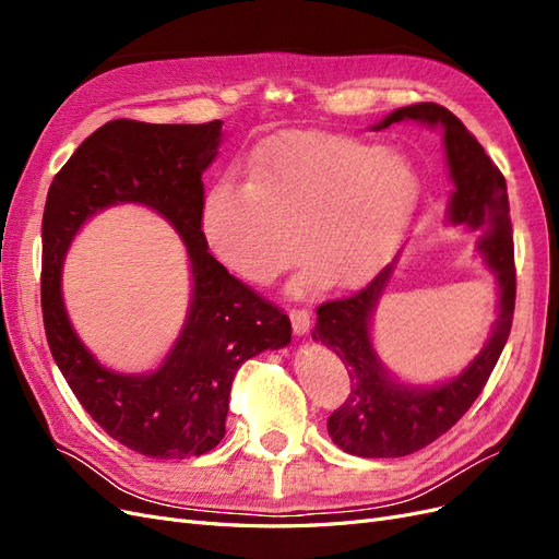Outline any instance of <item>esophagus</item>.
<instances>
[{
    "mask_svg": "<svg viewBox=\"0 0 559 559\" xmlns=\"http://www.w3.org/2000/svg\"><path fill=\"white\" fill-rule=\"evenodd\" d=\"M292 326L296 335H306L310 331V312L308 310H292Z\"/></svg>",
    "mask_w": 559,
    "mask_h": 559,
    "instance_id": "1",
    "label": "esophagus"
}]
</instances>
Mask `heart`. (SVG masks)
Here are the masks:
<instances>
[{
  "label": "heart",
  "instance_id": "heart-1",
  "mask_svg": "<svg viewBox=\"0 0 559 559\" xmlns=\"http://www.w3.org/2000/svg\"><path fill=\"white\" fill-rule=\"evenodd\" d=\"M419 202L408 156L326 132H286L249 160V179L226 175L202 202V233L235 275L273 282L302 249L296 292L354 289L394 257ZM301 245H297V238Z\"/></svg>",
  "mask_w": 559,
  "mask_h": 559
}]
</instances>
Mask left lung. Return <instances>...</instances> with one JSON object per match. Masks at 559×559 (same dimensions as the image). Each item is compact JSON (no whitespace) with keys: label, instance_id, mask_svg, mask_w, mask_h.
Listing matches in <instances>:
<instances>
[{"label":"left lung","instance_id":"1","mask_svg":"<svg viewBox=\"0 0 559 559\" xmlns=\"http://www.w3.org/2000/svg\"><path fill=\"white\" fill-rule=\"evenodd\" d=\"M417 121L443 130L445 158L454 191L448 224L478 230V251L497 277L499 314L485 347L460 376L441 384L415 386L396 380L370 337V319L392 277L394 263L349 298L321 302L312 341L331 347L349 373V396L329 417L331 441L357 456H405L433 443L471 408L509 341L515 310V263L509 193L499 167L450 109L419 103L384 116L373 130Z\"/></svg>","mask_w":559,"mask_h":559}]
</instances>
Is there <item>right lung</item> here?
<instances>
[{"instance_id": "1", "label": "right lung", "mask_w": 559, "mask_h": 559, "mask_svg": "<svg viewBox=\"0 0 559 559\" xmlns=\"http://www.w3.org/2000/svg\"><path fill=\"white\" fill-rule=\"evenodd\" d=\"M222 126L109 121L62 165L44 207L41 312L50 354L97 425L114 441L154 460H186L222 443L238 368L263 349L292 343L289 317L207 251L202 173L218 154ZM123 201L154 209L174 224L187 245L194 282L180 337L155 373L144 377L99 365L78 341L59 292L61 263L78 228Z\"/></svg>"}]
</instances>
